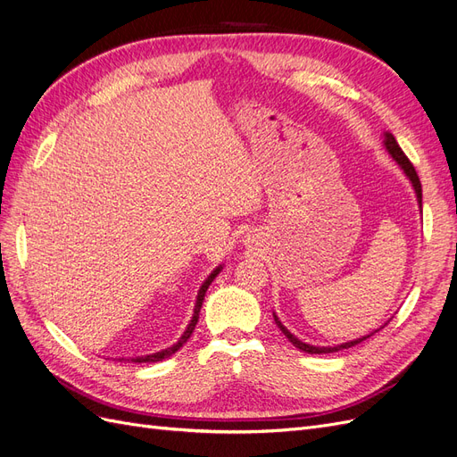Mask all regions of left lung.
Segmentation results:
<instances>
[{
    "label": "left lung",
    "instance_id": "left-lung-1",
    "mask_svg": "<svg viewBox=\"0 0 457 457\" xmlns=\"http://www.w3.org/2000/svg\"><path fill=\"white\" fill-rule=\"evenodd\" d=\"M383 146H385V150L389 152V156L396 162V165L400 170H403V173L406 175V179L410 181V185H411V188H413V192H416V198H418V205H420V210H421V183H420V177H418V173H416V170H413V165H411V162L406 158V154L403 152V148L398 146V143H396V139L393 137V133L391 131H383ZM272 316H274V324L280 328V331L282 334L287 337V341L294 345V347H297L299 351H303V353H307V354H328V353H337V351H343V349H351V347H354V345H358V343H362L364 339H368L370 336H373L376 334V331H379L386 322V320L381 328H378V329H373V331H370V334H366V336H362V337H356V339H353V341H347V343H339V345H334V347H320V345H311V343H305V341H301L297 336H294L292 331H289L282 322H280V318L276 316V312H272Z\"/></svg>",
    "mask_w": 457,
    "mask_h": 457
}]
</instances>
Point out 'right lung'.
<instances>
[{
    "label": "right lung",
    "mask_w": 457,
    "mask_h": 457,
    "mask_svg": "<svg viewBox=\"0 0 457 457\" xmlns=\"http://www.w3.org/2000/svg\"><path fill=\"white\" fill-rule=\"evenodd\" d=\"M220 270H223V265L215 267V269L210 272V276H207V278L202 282V286H200V289H198V295H196L195 311H192V318H190V322L187 324V328H185V331H183V336L179 337V341H177V343H173L171 347H168V349H162V351H158V353H152V354H146V356H135V358H131V362H160V361H165V358H170L171 354H175L179 349L183 347V345L188 341V337L192 336V331H195L196 324H198L200 309H202V303H204V297H205L207 287H210V284L217 278V274H219ZM120 361H123V358H120Z\"/></svg>",
    "instance_id": "1"
}]
</instances>
